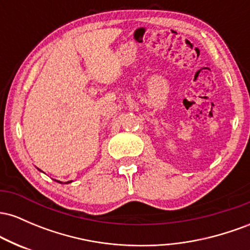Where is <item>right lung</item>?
I'll list each match as a JSON object with an SVG mask.
<instances>
[{"mask_svg":"<svg viewBox=\"0 0 250 250\" xmlns=\"http://www.w3.org/2000/svg\"><path fill=\"white\" fill-rule=\"evenodd\" d=\"M56 181V180H55ZM57 182H60V181H57ZM71 182V181H68V182H65V183H70ZM60 183H62V182H60Z\"/></svg>","mask_w":250,"mask_h":250,"instance_id":"right-lung-1","label":"right lung"}]
</instances>
